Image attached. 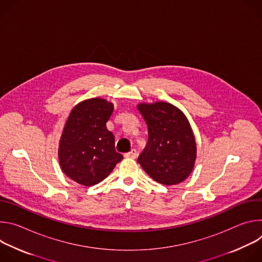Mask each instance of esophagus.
<instances>
[{
  "label": "esophagus",
  "instance_id": "34e87169",
  "mask_svg": "<svg viewBox=\"0 0 262 262\" xmlns=\"http://www.w3.org/2000/svg\"><path fill=\"white\" fill-rule=\"evenodd\" d=\"M137 156H138V152H137L136 149H132V150H130L129 152H127V154L124 155V157H125V158H128V159H136Z\"/></svg>",
  "mask_w": 262,
  "mask_h": 262
}]
</instances>
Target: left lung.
<instances>
[{"label":"left lung","mask_w":262,"mask_h":262,"mask_svg":"<svg viewBox=\"0 0 262 262\" xmlns=\"http://www.w3.org/2000/svg\"><path fill=\"white\" fill-rule=\"evenodd\" d=\"M148 128V141L138 163L157 182L174 185L192 173L197 146L191 124L177 106L165 102L137 105Z\"/></svg>","instance_id":"1"}]
</instances>
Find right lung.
I'll list each match as a JSON object with an SVG mask.
<instances>
[{
	"mask_svg": "<svg viewBox=\"0 0 262 262\" xmlns=\"http://www.w3.org/2000/svg\"><path fill=\"white\" fill-rule=\"evenodd\" d=\"M114 104L100 97L74 106L64 125L58 149L60 167L73 181L91 186L102 181L123 157L106 128Z\"/></svg>",
	"mask_w": 262,
	"mask_h": 262,
	"instance_id": "obj_1",
	"label": "right lung"
}]
</instances>
